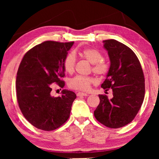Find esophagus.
<instances>
[{
  "instance_id": "esophagus-1",
  "label": "esophagus",
  "mask_w": 159,
  "mask_h": 159,
  "mask_svg": "<svg viewBox=\"0 0 159 159\" xmlns=\"http://www.w3.org/2000/svg\"><path fill=\"white\" fill-rule=\"evenodd\" d=\"M77 95L78 97H82V96H87L88 94L87 93H81V92H79L77 93Z\"/></svg>"
}]
</instances>
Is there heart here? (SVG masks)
Here are the masks:
<instances>
[{
    "instance_id": "b5f03b06",
    "label": "heart",
    "mask_w": 159,
    "mask_h": 159,
    "mask_svg": "<svg viewBox=\"0 0 159 159\" xmlns=\"http://www.w3.org/2000/svg\"><path fill=\"white\" fill-rule=\"evenodd\" d=\"M80 55L93 64L92 70L98 75H104L108 71V65L103 61V56L98 50L94 48H84L80 52ZM76 57L74 53H69L63 60V68L66 73L71 74L75 70ZM94 79L90 77L77 75L69 80L68 85L76 90L87 91L90 85L94 83Z\"/></svg>"
}]
</instances>
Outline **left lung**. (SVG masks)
Segmentation results:
<instances>
[{
    "label": "left lung",
    "instance_id": "left-lung-1",
    "mask_svg": "<svg viewBox=\"0 0 159 159\" xmlns=\"http://www.w3.org/2000/svg\"><path fill=\"white\" fill-rule=\"evenodd\" d=\"M110 66L101 84L106 91L111 88L113 98L99 95L100 103L94 111L98 121L109 128H119L133 120L145 96L143 71L135 53L116 40H103Z\"/></svg>",
    "mask_w": 159,
    "mask_h": 159
}]
</instances>
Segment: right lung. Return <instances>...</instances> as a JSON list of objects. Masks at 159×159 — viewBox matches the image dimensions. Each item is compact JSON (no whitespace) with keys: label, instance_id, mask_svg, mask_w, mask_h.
Instances as JSON below:
<instances>
[{"label":"right lung","instance_id":"1","mask_svg":"<svg viewBox=\"0 0 159 159\" xmlns=\"http://www.w3.org/2000/svg\"><path fill=\"white\" fill-rule=\"evenodd\" d=\"M74 42L45 41L32 48L24 56L16 81V97L25 119L38 129L51 131L69 119L77 95L63 90L61 96L51 95L53 83L64 88L62 62Z\"/></svg>","mask_w":159,"mask_h":159}]
</instances>
